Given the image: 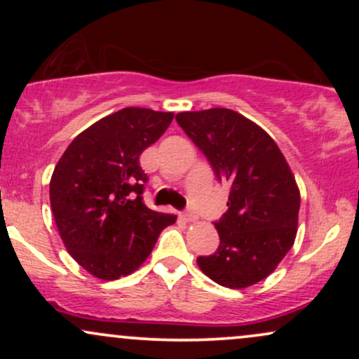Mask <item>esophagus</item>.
<instances>
[{"label": "esophagus", "instance_id": "34e87169", "mask_svg": "<svg viewBox=\"0 0 359 359\" xmlns=\"http://www.w3.org/2000/svg\"><path fill=\"white\" fill-rule=\"evenodd\" d=\"M180 219H184L185 222H192V221L197 219V216L191 211H185V212L180 214Z\"/></svg>", "mask_w": 359, "mask_h": 359}]
</instances>
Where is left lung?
Wrapping results in <instances>:
<instances>
[{"mask_svg":"<svg viewBox=\"0 0 359 359\" xmlns=\"http://www.w3.org/2000/svg\"><path fill=\"white\" fill-rule=\"evenodd\" d=\"M175 119L208 158L216 180L229 184L228 211L214 222L219 246L197 258V265L222 287L258 283L277 269L297 234L300 194L285 156L236 111H187Z\"/></svg>","mask_w":359,"mask_h":359,"instance_id":"left-lung-1","label":"left lung"}]
</instances>
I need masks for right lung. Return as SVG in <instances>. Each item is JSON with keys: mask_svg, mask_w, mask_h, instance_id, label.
I'll use <instances>...</instances> for the list:
<instances>
[{"mask_svg": "<svg viewBox=\"0 0 359 359\" xmlns=\"http://www.w3.org/2000/svg\"><path fill=\"white\" fill-rule=\"evenodd\" d=\"M174 114L125 108L72 140L50 180V205L62 241L90 275H130L154 250L172 214L143 204L148 177L140 155L165 133Z\"/></svg>", "mask_w": 359, "mask_h": 359, "instance_id": "obj_1", "label": "right lung"}]
</instances>
